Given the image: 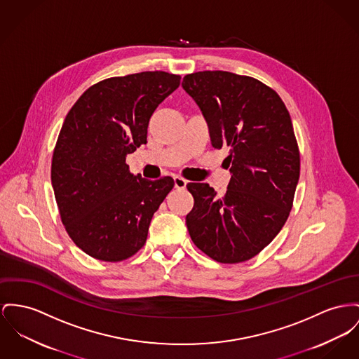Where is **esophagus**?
<instances>
[{
	"instance_id": "1",
	"label": "esophagus",
	"mask_w": 359,
	"mask_h": 359,
	"mask_svg": "<svg viewBox=\"0 0 359 359\" xmlns=\"http://www.w3.org/2000/svg\"><path fill=\"white\" fill-rule=\"evenodd\" d=\"M174 187L177 189H185L187 181L184 178H181V177H174Z\"/></svg>"
}]
</instances>
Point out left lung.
Segmentation results:
<instances>
[{"label": "left lung", "instance_id": "obj_1", "mask_svg": "<svg viewBox=\"0 0 359 359\" xmlns=\"http://www.w3.org/2000/svg\"><path fill=\"white\" fill-rule=\"evenodd\" d=\"M208 123L211 144L229 148L231 180L223 197L208 184L187 185L193 243L217 263L250 260L286 223L299 180V149L286 104L262 81L224 71L184 77Z\"/></svg>", "mask_w": 359, "mask_h": 359}]
</instances>
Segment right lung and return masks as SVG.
I'll use <instances>...</instances> for the list:
<instances>
[{"mask_svg": "<svg viewBox=\"0 0 359 359\" xmlns=\"http://www.w3.org/2000/svg\"><path fill=\"white\" fill-rule=\"evenodd\" d=\"M180 83V74L162 71L110 77L91 86L65 117L51 185L67 233L96 260L117 263L137 253L174 187L171 177L133 175L125 161L147 143L151 116Z\"/></svg>", "mask_w": 359, "mask_h": 359, "instance_id": "right-lung-1", "label": "right lung"}]
</instances>
